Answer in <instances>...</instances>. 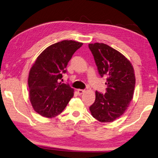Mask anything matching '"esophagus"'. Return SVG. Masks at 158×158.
Masks as SVG:
<instances>
[{"label": "esophagus", "instance_id": "34e87169", "mask_svg": "<svg viewBox=\"0 0 158 158\" xmlns=\"http://www.w3.org/2000/svg\"><path fill=\"white\" fill-rule=\"evenodd\" d=\"M84 92H85V89H77V93H78L79 95H81L84 93Z\"/></svg>", "mask_w": 158, "mask_h": 158}]
</instances>
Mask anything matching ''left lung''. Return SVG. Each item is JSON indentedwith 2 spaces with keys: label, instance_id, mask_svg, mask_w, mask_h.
<instances>
[{
  "label": "left lung",
  "instance_id": "obj_1",
  "mask_svg": "<svg viewBox=\"0 0 158 158\" xmlns=\"http://www.w3.org/2000/svg\"><path fill=\"white\" fill-rule=\"evenodd\" d=\"M98 72L107 77L106 92L96 91L89 107L92 116L102 123L113 122L124 114L133 98L135 78L131 64L124 55L103 43L89 44Z\"/></svg>",
  "mask_w": 158,
  "mask_h": 158
}]
</instances>
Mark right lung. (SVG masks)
<instances>
[{"label":"right lung","instance_id":"right-lung-1","mask_svg":"<svg viewBox=\"0 0 158 158\" xmlns=\"http://www.w3.org/2000/svg\"><path fill=\"white\" fill-rule=\"evenodd\" d=\"M83 45L73 40H63L46 48L30 70L28 84L34 110L46 118L60 114L74 96V89L60 80L66 73L71 57Z\"/></svg>","mask_w":158,"mask_h":158}]
</instances>
